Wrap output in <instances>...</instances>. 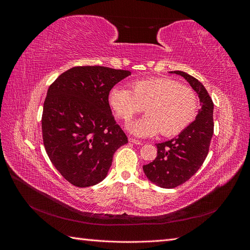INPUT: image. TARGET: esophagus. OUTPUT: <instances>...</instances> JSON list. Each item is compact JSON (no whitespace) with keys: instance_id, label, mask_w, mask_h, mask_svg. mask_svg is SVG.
Segmentation results:
<instances>
[{"instance_id":"obj_1","label":"esophagus","mask_w":250,"mask_h":250,"mask_svg":"<svg viewBox=\"0 0 250 250\" xmlns=\"http://www.w3.org/2000/svg\"><path fill=\"white\" fill-rule=\"evenodd\" d=\"M129 142H131V143H133V144H137V145H143V142L140 141V140H137V139L129 138Z\"/></svg>"}]
</instances>
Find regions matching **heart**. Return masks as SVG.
<instances>
[{
  "label": "heart",
  "mask_w": 250,
  "mask_h": 250,
  "mask_svg": "<svg viewBox=\"0 0 250 250\" xmlns=\"http://www.w3.org/2000/svg\"><path fill=\"white\" fill-rule=\"evenodd\" d=\"M131 90L115 86L108 94V104L115 115L129 121L144 110L140 120L127 124L130 132L139 137H152L161 132L170 138L183 132L197 116L198 98L194 89L172 78L156 77L135 80Z\"/></svg>",
  "instance_id": "b5f03b06"
}]
</instances>
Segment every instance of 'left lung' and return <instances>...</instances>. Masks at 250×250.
I'll list each match as a JSON object with an SVG mask.
<instances>
[{"label": "left lung", "mask_w": 250, "mask_h": 250, "mask_svg": "<svg viewBox=\"0 0 250 250\" xmlns=\"http://www.w3.org/2000/svg\"><path fill=\"white\" fill-rule=\"evenodd\" d=\"M173 73L180 75L190 83L198 94L202 107L196 120L177 138L156 144V158L143 167L150 181L165 188H173L185 184L198 171L208 156L214 133V103L206 87L185 72Z\"/></svg>", "instance_id": "1"}]
</instances>
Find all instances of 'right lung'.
<instances>
[{"label":"right lung","mask_w":250,"mask_h":250,"mask_svg":"<svg viewBox=\"0 0 250 250\" xmlns=\"http://www.w3.org/2000/svg\"><path fill=\"white\" fill-rule=\"evenodd\" d=\"M129 71L75 66L49 86L43 103V146L65 180L86 188L107 175L116 151L128 143L108 104V94Z\"/></svg>","instance_id":"right-lung-1"}]
</instances>
